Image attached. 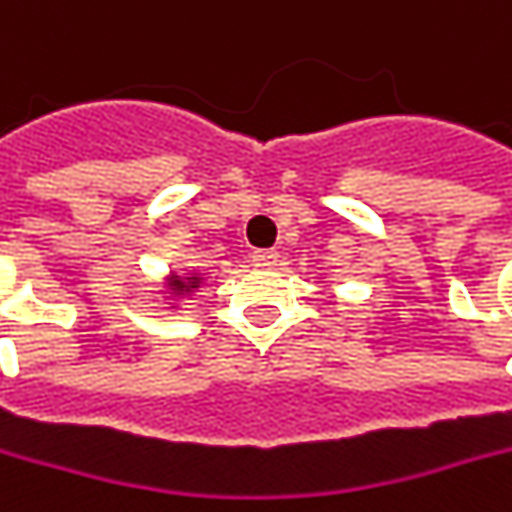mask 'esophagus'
I'll use <instances>...</instances> for the list:
<instances>
[{"label":"esophagus","instance_id":"obj_1","mask_svg":"<svg viewBox=\"0 0 512 512\" xmlns=\"http://www.w3.org/2000/svg\"><path fill=\"white\" fill-rule=\"evenodd\" d=\"M279 262V253L276 250H256L253 253V265L256 268H273Z\"/></svg>","mask_w":512,"mask_h":512}]
</instances>
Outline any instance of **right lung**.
Wrapping results in <instances>:
<instances>
[{
  "instance_id": "add662e5",
  "label": "right lung",
  "mask_w": 512,
  "mask_h": 512,
  "mask_svg": "<svg viewBox=\"0 0 512 512\" xmlns=\"http://www.w3.org/2000/svg\"><path fill=\"white\" fill-rule=\"evenodd\" d=\"M187 279H190V285H184V282H181V276H175V291H187V288H195V285H198V279H195V276H187Z\"/></svg>"
}]
</instances>
